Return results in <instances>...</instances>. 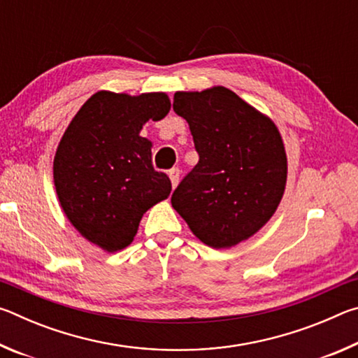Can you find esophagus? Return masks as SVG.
<instances>
[{"mask_svg": "<svg viewBox=\"0 0 358 358\" xmlns=\"http://www.w3.org/2000/svg\"><path fill=\"white\" fill-rule=\"evenodd\" d=\"M169 178L172 181V187H177L178 181H180V171L178 169H172V171H169Z\"/></svg>", "mask_w": 358, "mask_h": 358, "instance_id": "obj_1", "label": "esophagus"}]
</instances>
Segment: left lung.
Returning <instances> with one entry per match:
<instances>
[{
	"label": "left lung",
	"instance_id": "obj_1",
	"mask_svg": "<svg viewBox=\"0 0 358 358\" xmlns=\"http://www.w3.org/2000/svg\"><path fill=\"white\" fill-rule=\"evenodd\" d=\"M173 110L189 124L199 162L173 191L172 207L202 243L238 245L282 199L287 157L280 131L224 87L175 93Z\"/></svg>",
	"mask_w": 358,
	"mask_h": 358
}]
</instances>
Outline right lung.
<instances>
[{
	"label": "right lung",
	"mask_w": 358,
	"mask_h": 358,
	"mask_svg": "<svg viewBox=\"0 0 358 358\" xmlns=\"http://www.w3.org/2000/svg\"><path fill=\"white\" fill-rule=\"evenodd\" d=\"M171 110L166 93L98 92L68 126L53 161V181L72 226L115 252L134 240L145 211L172 191L151 162V142L138 136L148 120Z\"/></svg>",
	"instance_id": "obj_1"
}]
</instances>
